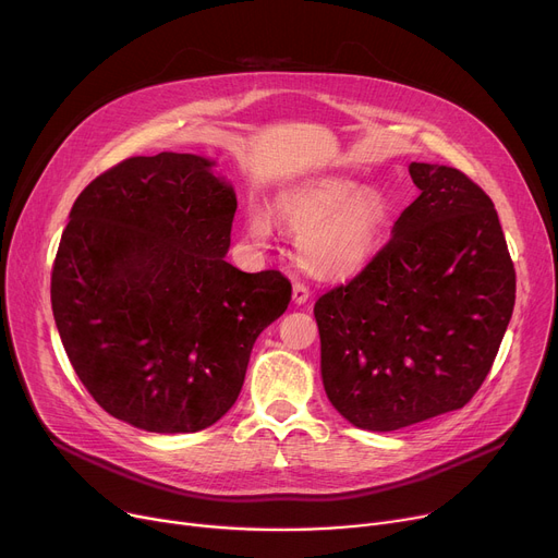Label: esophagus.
Returning a JSON list of instances; mask_svg holds the SVG:
<instances>
[{"label":"esophagus","instance_id":"esophagus-1","mask_svg":"<svg viewBox=\"0 0 558 558\" xmlns=\"http://www.w3.org/2000/svg\"><path fill=\"white\" fill-rule=\"evenodd\" d=\"M291 299H294L296 305L307 303V299H310V287H305L303 282H294V287H291Z\"/></svg>","mask_w":558,"mask_h":558}]
</instances>
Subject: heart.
<instances>
[{
  "instance_id": "obj_1",
  "label": "heart",
  "mask_w": 558,
  "mask_h": 558,
  "mask_svg": "<svg viewBox=\"0 0 558 558\" xmlns=\"http://www.w3.org/2000/svg\"><path fill=\"white\" fill-rule=\"evenodd\" d=\"M276 219L299 238L296 257L316 278H343L375 255L385 226V208L375 196L345 179H318L284 192ZM246 232L255 244L271 238L269 219L251 213Z\"/></svg>"
}]
</instances>
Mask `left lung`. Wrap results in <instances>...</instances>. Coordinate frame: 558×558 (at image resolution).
Segmentation results:
<instances>
[{
    "label": "left lung",
    "mask_w": 558,
    "mask_h": 558,
    "mask_svg": "<svg viewBox=\"0 0 558 558\" xmlns=\"http://www.w3.org/2000/svg\"><path fill=\"white\" fill-rule=\"evenodd\" d=\"M421 196L389 242L314 305L320 375L355 427L393 432L454 412L486 379L515 303L488 194L454 167L409 165Z\"/></svg>",
    "instance_id": "1"
}]
</instances>
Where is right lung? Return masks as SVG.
I'll return each instance as SVG.
<instances>
[{"label": "right lung", "mask_w": 558, "mask_h": 558, "mask_svg": "<svg viewBox=\"0 0 558 558\" xmlns=\"http://www.w3.org/2000/svg\"><path fill=\"white\" fill-rule=\"evenodd\" d=\"M213 165L162 151L110 167L74 201L53 259L51 310L78 379L146 432L217 423L291 301L280 271L226 262L238 196Z\"/></svg>", "instance_id": "right-lung-1"}]
</instances>
